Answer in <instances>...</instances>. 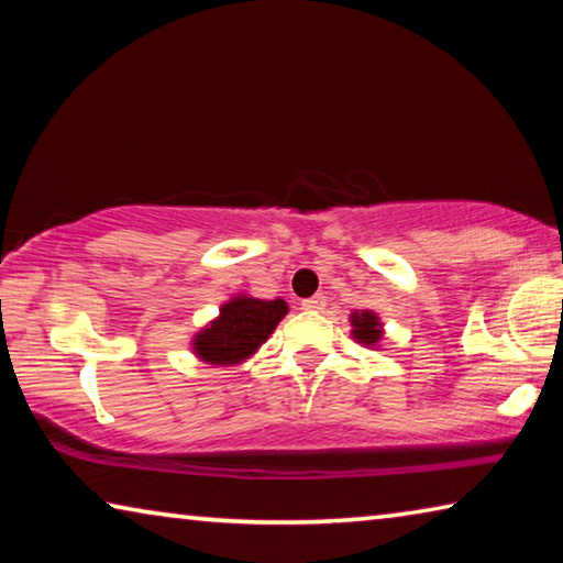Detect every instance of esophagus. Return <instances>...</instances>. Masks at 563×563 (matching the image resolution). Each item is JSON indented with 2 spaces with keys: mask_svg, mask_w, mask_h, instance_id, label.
<instances>
[{
  "mask_svg": "<svg viewBox=\"0 0 563 563\" xmlns=\"http://www.w3.org/2000/svg\"><path fill=\"white\" fill-rule=\"evenodd\" d=\"M302 308L305 310H322L325 308V295H312V298L302 300Z\"/></svg>",
  "mask_w": 563,
  "mask_h": 563,
  "instance_id": "obj_1",
  "label": "esophagus"
}]
</instances>
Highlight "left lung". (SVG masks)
Masks as SVG:
<instances>
[{"label":"left lung","mask_w":563,"mask_h":563,"mask_svg":"<svg viewBox=\"0 0 563 563\" xmlns=\"http://www.w3.org/2000/svg\"><path fill=\"white\" fill-rule=\"evenodd\" d=\"M352 322V338H355L360 345L365 347H375L379 340H383V322L375 316V312L362 310V312H352L350 316Z\"/></svg>","instance_id":"1"}]
</instances>
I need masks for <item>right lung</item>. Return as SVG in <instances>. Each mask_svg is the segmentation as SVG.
Returning a JSON list of instances; mask_svg holds the SVG:
<instances>
[{"label": "right lung", "mask_w": 563, "mask_h": 563, "mask_svg": "<svg viewBox=\"0 0 563 563\" xmlns=\"http://www.w3.org/2000/svg\"><path fill=\"white\" fill-rule=\"evenodd\" d=\"M288 316V302L261 300L251 295H235L223 302L218 318L194 338V352L208 365H241L243 360L255 355L278 322Z\"/></svg>", "instance_id": "add662e5"}]
</instances>
